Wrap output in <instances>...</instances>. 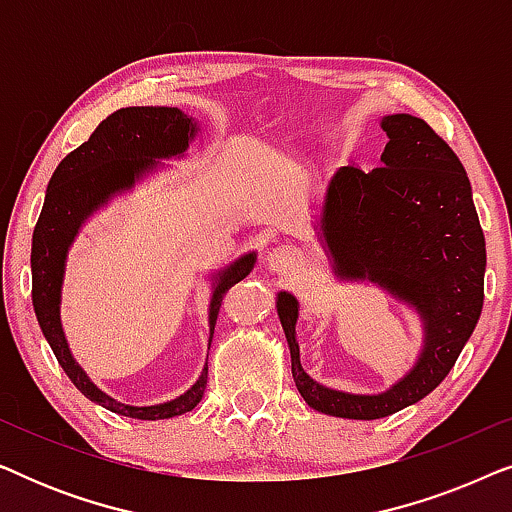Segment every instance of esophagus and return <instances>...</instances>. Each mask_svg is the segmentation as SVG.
Listing matches in <instances>:
<instances>
[{
    "label": "esophagus",
    "mask_w": 512,
    "mask_h": 512,
    "mask_svg": "<svg viewBox=\"0 0 512 512\" xmlns=\"http://www.w3.org/2000/svg\"><path fill=\"white\" fill-rule=\"evenodd\" d=\"M296 261H298V254H296V251H293L291 247H277V249H272L270 254H268V258H265V263H268V268L275 270V272L291 270L293 265H296Z\"/></svg>",
    "instance_id": "34e87169"
}]
</instances>
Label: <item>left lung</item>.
Wrapping results in <instances>:
<instances>
[{"label": "left lung", "instance_id": "8db88e82", "mask_svg": "<svg viewBox=\"0 0 512 512\" xmlns=\"http://www.w3.org/2000/svg\"><path fill=\"white\" fill-rule=\"evenodd\" d=\"M382 165H347L328 181L319 240L342 282H370L419 314L424 347L415 366L382 394H347L300 366L298 300L277 293L293 382L310 408L345 419H380L429 396L471 338L485 300V235L464 165L422 118L384 116Z\"/></svg>", "mask_w": 512, "mask_h": 512}]
</instances>
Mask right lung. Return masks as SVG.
<instances>
[{"label": "right lung", "instance_id": "obj_1", "mask_svg": "<svg viewBox=\"0 0 512 512\" xmlns=\"http://www.w3.org/2000/svg\"><path fill=\"white\" fill-rule=\"evenodd\" d=\"M200 125L177 107H125L104 118L88 142L74 149L55 167L46 200L32 235V305L41 333L74 387L93 403L132 419H170L191 412L207 387V366L184 394L158 405H125L97 389L69 352L60 321L62 282L67 254L88 216L118 193L130 191L139 179L158 170V160L181 158L198 135ZM256 254H244L228 268L214 272L209 300V342H212L221 300L230 286L254 270Z\"/></svg>", "mask_w": 512, "mask_h": 512}]
</instances>
